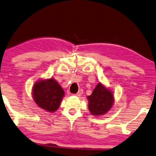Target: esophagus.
Segmentation results:
<instances>
[{
  "instance_id": "obj_1",
  "label": "esophagus",
  "mask_w": 156,
  "mask_h": 156,
  "mask_svg": "<svg viewBox=\"0 0 156 156\" xmlns=\"http://www.w3.org/2000/svg\"><path fill=\"white\" fill-rule=\"evenodd\" d=\"M82 93H83V90H82V89H80V90L78 91V93H76V95H75V96H78V97H80V96H81L82 95Z\"/></svg>"
}]
</instances>
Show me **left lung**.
<instances>
[{
	"label": "left lung",
	"mask_w": 156,
	"mask_h": 156,
	"mask_svg": "<svg viewBox=\"0 0 156 156\" xmlns=\"http://www.w3.org/2000/svg\"><path fill=\"white\" fill-rule=\"evenodd\" d=\"M88 109L95 116L106 114L114 104V95L101 83H98L92 94L87 96Z\"/></svg>",
	"instance_id": "8db88e82"
}]
</instances>
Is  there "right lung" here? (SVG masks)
I'll return each mask as SVG.
<instances>
[{
  "instance_id": "add662e5",
  "label": "right lung",
  "mask_w": 156,
  "mask_h": 156,
  "mask_svg": "<svg viewBox=\"0 0 156 156\" xmlns=\"http://www.w3.org/2000/svg\"><path fill=\"white\" fill-rule=\"evenodd\" d=\"M64 96V90L55 79L37 81L33 87V98L41 109L49 112H55Z\"/></svg>"
}]
</instances>
